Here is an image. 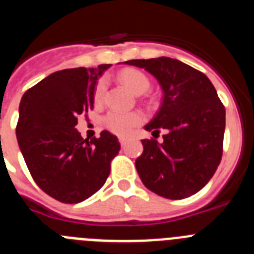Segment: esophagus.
<instances>
[{"label":"esophagus","instance_id":"esophagus-1","mask_svg":"<svg viewBox=\"0 0 254 254\" xmlns=\"http://www.w3.org/2000/svg\"><path fill=\"white\" fill-rule=\"evenodd\" d=\"M127 141H128V138H127V137H120V142H121V145H122V146H125L126 143H127Z\"/></svg>","mask_w":254,"mask_h":254}]
</instances>
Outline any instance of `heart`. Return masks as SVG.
<instances>
[{
	"label": "heart",
	"mask_w": 254,
	"mask_h": 254,
	"mask_svg": "<svg viewBox=\"0 0 254 254\" xmlns=\"http://www.w3.org/2000/svg\"><path fill=\"white\" fill-rule=\"evenodd\" d=\"M120 80L128 87L129 90L134 94H143L149 90L150 80L146 75L138 69L127 68L123 69L120 73ZM105 84L104 81H100L96 85L95 89V100L100 102L104 95ZM143 121V117L136 112H121V111H111L105 116L104 125L109 131L114 132L117 134H129L132 129L136 126L141 125Z\"/></svg>",
	"instance_id": "1"
}]
</instances>
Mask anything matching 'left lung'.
Instances as JSON below:
<instances>
[{
  "instance_id": "1",
  "label": "left lung",
  "mask_w": 254,
  "mask_h": 254,
  "mask_svg": "<svg viewBox=\"0 0 254 254\" xmlns=\"http://www.w3.org/2000/svg\"><path fill=\"white\" fill-rule=\"evenodd\" d=\"M145 68L163 90L156 116L145 126L154 138L142 140L136 169L147 190L169 199H183L208 183L223 156L225 108L214 85L198 69L169 57L131 60ZM166 131L163 142L155 133Z\"/></svg>"
}]
</instances>
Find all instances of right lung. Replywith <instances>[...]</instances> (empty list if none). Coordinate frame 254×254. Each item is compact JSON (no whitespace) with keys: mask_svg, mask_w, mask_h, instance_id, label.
<instances>
[{"mask_svg":"<svg viewBox=\"0 0 254 254\" xmlns=\"http://www.w3.org/2000/svg\"><path fill=\"white\" fill-rule=\"evenodd\" d=\"M111 64L51 73L21 98L16 137L29 172L42 190L60 202L78 203L104 186L120 152L117 136L82 138L77 117L94 108L98 78Z\"/></svg>","mask_w":254,"mask_h":254,"instance_id":"1","label":"right lung"}]
</instances>
